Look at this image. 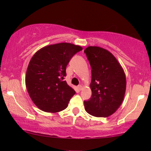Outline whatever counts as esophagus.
Instances as JSON below:
<instances>
[{"instance_id":"1","label":"esophagus","mask_w":151,"mask_h":151,"mask_svg":"<svg viewBox=\"0 0 151 151\" xmlns=\"http://www.w3.org/2000/svg\"><path fill=\"white\" fill-rule=\"evenodd\" d=\"M77 89H79V91H81V90L82 89V86H81V85H79V86H77Z\"/></svg>"}]
</instances>
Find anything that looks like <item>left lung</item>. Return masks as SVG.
<instances>
[{
  "mask_svg": "<svg viewBox=\"0 0 151 151\" xmlns=\"http://www.w3.org/2000/svg\"><path fill=\"white\" fill-rule=\"evenodd\" d=\"M84 53L91 67V96L84 101V109L93 116H109L124 100L126 87L125 73L108 50L89 46L84 50Z\"/></svg>",
  "mask_w": 151,
  "mask_h": 151,
  "instance_id": "1",
  "label": "left lung"
}]
</instances>
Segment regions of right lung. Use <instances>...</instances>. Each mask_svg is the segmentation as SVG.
<instances>
[{
  "mask_svg": "<svg viewBox=\"0 0 151 151\" xmlns=\"http://www.w3.org/2000/svg\"><path fill=\"white\" fill-rule=\"evenodd\" d=\"M82 47L62 42L44 47L32 56L25 84L31 99L40 109L55 113L67 107L75 91L65 81L66 67Z\"/></svg>",
  "mask_w": 151,
  "mask_h": 151,
  "instance_id": "obj_1",
  "label": "right lung"
}]
</instances>
